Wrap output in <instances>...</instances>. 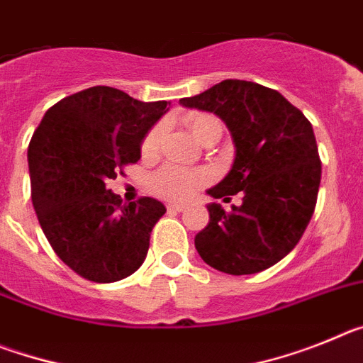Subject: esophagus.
<instances>
[{"instance_id": "1", "label": "esophagus", "mask_w": 363, "mask_h": 363, "mask_svg": "<svg viewBox=\"0 0 363 363\" xmlns=\"http://www.w3.org/2000/svg\"><path fill=\"white\" fill-rule=\"evenodd\" d=\"M167 211H169V213H184L185 205L184 203H169L167 205Z\"/></svg>"}]
</instances>
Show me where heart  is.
Returning <instances> with one entry per match:
<instances>
[{"label": "heart", "mask_w": 363, "mask_h": 363, "mask_svg": "<svg viewBox=\"0 0 363 363\" xmlns=\"http://www.w3.org/2000/svg\"><path fill=\"white\" fill-rule=\"evenodd\" d=\"M185 125L189 127L191 134L198 142H207L211 136L218 134L221 136V123L218 118L205 114V112H191L185 116ZM162 138V125H156L149 130V134L143 140L142 150L143 154L150 156L156 152ZM207 182V172L201 169H184V167L165 165L162 167L152 178V187L156 194H160L165 200H185L196 191L198 187Z\"/></svg>", "instance_id": "obj_1"}]
</instances>
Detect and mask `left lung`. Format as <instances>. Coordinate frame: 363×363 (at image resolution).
Listing matches in <instances>:
<instances>
[{
  "instance_id": "left-lung-1",
  "label": "left lung",
  "mask_w": 363,
  "mask_h": 363,
  "mask_svg": "<svg viewBox=\"0 0 363 363\" xmlns=\"http://www.w3.org/2000/svg\"><path fill=\"white\" fill-rule=\"evenodd\" d=\"M179 105L213 112L233 136V167L207 194L223 201L242 194L229 214L207 205L211 220L194 238L198 255L234 277L278 264L300 242L316 205L322 163L313 125L278 91L243 79H225Z\"/></svg>"
}]
</instances>
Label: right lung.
<instances>
[{
  "instance_id": "1",
  "label": "right lung",
  "mask_w": 363,
  "mask_h": 363,
  "mask_svg": "<svg viewBox=\"0 0 363 363\" xmlns=\"http://www.w3.org/2000/svg\"><path fill=\"white\" fill-rule=\"evenodd\" d=\"M169 105L91 86L52 105L32 134V205L54 252L86 280L111 284L142 267L165 205L154 198L127 205L107 184L140 160Z\"/></svg>"
}]
</instances>
